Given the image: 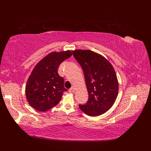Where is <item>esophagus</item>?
Instances as JSON below:
<instances>
[{"label": "esophagus", "instance_id": "esophagus-1", "mask_svg": "<svg viewBox=\"0 0 151 151\" xmlns=\"http://www.w3.org/2000/svg\"><path fill=\"white\" fill-rule=\"evenodd\" d=\"M75 88H73V87H72V88H70V89H69V92L70 93H74L75 91Z\"/></svg>", "mask_w": 151, "mask_h": 151}]
</instances>
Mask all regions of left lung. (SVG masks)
Instances as JSON below:
<instances>
[{"mask_svg":"<svg viewBox=\"0 0 151 151\" xmlns=\"http://www.w3.org/2000/svg\"><path fill=\"white\" fill-rule=\"evenodd\" d=\"M73 54L83 70L89 94L86 104L79 106L88 116L103 114L112 107L118 95L115 70L105 57L96 52L76 50Z\"/></svg>","mask_w":151,"mask_h":151,"instance_id":"8db88e82","label":"left lung"}]
</instances>
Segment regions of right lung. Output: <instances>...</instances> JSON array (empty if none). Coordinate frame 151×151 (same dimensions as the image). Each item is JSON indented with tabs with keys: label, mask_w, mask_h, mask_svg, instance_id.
Wrapping results in <instances>:
<instances>
[{
	"label": "right lung",
	"mask_w": 151,
	"mask_h": 151,
	"mask_svg": "<svg viewBox=\"0 0 151 151\" xmlns=\"http://www.w3.org/2000/svg\"><path fill=\"white\" fill-rule=\"evenodd\" d=\"M72 55V52H52L35 66L26 86V96L29 104L40 111H46L56 106L61 100L64 80L58 74L60 63Z\"/></svg>",
	"instance_id": "obj_1"
}]
</instances>
